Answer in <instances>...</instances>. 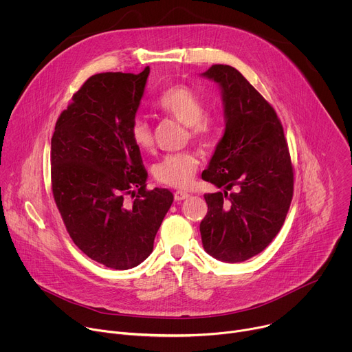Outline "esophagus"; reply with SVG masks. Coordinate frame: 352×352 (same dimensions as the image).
I'll return each mask as SVG.
<instances>
[{
  "instance_id": "esophagus-1",
  "label": "esophagus",
  "mask_w": 352,
  "mask_h": 352,
  "mask_svg": "<svg viewBox=\"0 0 352 352\" xmlns=\"http://www.w3.org/2000/svg\"><path fill=\"white\" fill-rule=\"evenodd\" d=\"M189 197V193H186V192H182V190H177L175 193H174V199H175V202H181V200H184V199H188Z\"/></svg>"
}]
</instances>
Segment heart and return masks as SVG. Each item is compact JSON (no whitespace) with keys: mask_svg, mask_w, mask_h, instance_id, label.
I'll return each instance as SVG.
<instances>
[{"mask_svg":"<svg viewBox=\"0 0 352 352\" xmlns=\"http://www.w3.org/2000/svg\"><path fill=\"white\" fill-rule=\"evenodd\" d=\"M156 109L186 125L189 136L195 140L208 142L213 135V122L209 117L204 116V102L188 86L177 85L163 91L157 98ZM129 135L132 143L142 152H147L153 147V132L144 120L136 118L131 125ZM197 167V156L190 150H186V152L164 156L155 166L153 174L160 184L186 188L193 181Z\"/></svg>","mask_w":352,"mask_h":352,"instance_id":"heart-1","label":"heart"}]
</instances>
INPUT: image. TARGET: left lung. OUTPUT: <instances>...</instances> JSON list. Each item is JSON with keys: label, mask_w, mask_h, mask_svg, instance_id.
Masks as SVG:
<instances>
[{"label": "left lung", "mask_w": 352, "mask_h": 352, "mask_svg": "<svg viewBox=\"0 0 352 352\" xmlns=\"http://www.w3.org/2000/svg\"><path fill=\"white\" fill-rule=\"evenodd\" d=\"M202 76L223 96L226 129L202 178L221 188L206 193L200 223L206 252L238 263L261 254L281 230L294 192V170L274 109L239 71L212 65Z\"/></svg>", "instance_id": "left-lung-1"}]
</instances>
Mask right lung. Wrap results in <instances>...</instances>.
Wrapping results in <instances>:
<instances>
[{
  "mask_svg": "<svg viewBox=\"0 0 352 352\" xmlns=\"http://www.w3.org/2000/svg\"><path fill=\"white\" fill-rule=\"evenodd\" d=\"M150 68L90 76L72 96L52 138V188L74 243L116 270L142 263L174 196L146 188L147 173L129 129ZM131 194L134 202H124Z\"/></svg>",
  "mask_w": 352,
  "mask_h": 352,
  "instance_id": "add662e5",
  "label": "right lung"
}]
</instances>
